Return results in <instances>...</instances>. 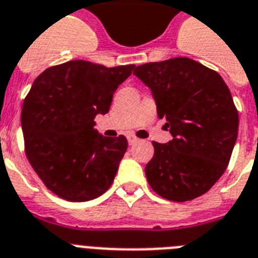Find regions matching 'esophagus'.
<instances>
[{
  "mask_svg": "<svg viewBox=\"0 0 258 258\" xmlns=\"http://www.w3.org/2000/svg\"><path fill=\"white\" fill-rule=\"evenodd\" d=\"M127 140H128L130 146H133V144H135L139 139H138L135 135H128V136H127Z\"/></svg>",
  "mask_w": 258,
  "mask_h": 258,
  "instance_id": "1",
  "label": "esophagus"
}]
</instances>
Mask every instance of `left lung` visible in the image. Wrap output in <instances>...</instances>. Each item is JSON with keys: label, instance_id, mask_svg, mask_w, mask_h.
<instances>
[{"label": "left lung", "instance_id": "1", "mask_svg": "<svg viewBox=\"0 0 258 258\" xmlns=\"http://www.w3.org/2000/svg\"><path fill=\"white\" fill-rule=\"evenodd\" d=\"M151 90L172 140L154 142L146 165L151 188L172 202L204 195L221 177L238 134V112L216 71L189 58H171L134 70Z\"/></svg>", "mask_w": 258, "mask_h": 258}]
</instances>
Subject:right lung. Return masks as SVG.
Here are the masks:
<instances>
[{"instance_id":"obj_1","label":"right lung","mask_w":258,"mask_h":258,"mask_svg":"<svg viewBox=\"0 0 258 258\" xmlns=\"http://www.w3.org/2000/svg\"><path fill=\"white\" fill-rule=\"evenodd\" d=\"M134 69L70 60L45 70L31 86L21 112L26 156L59 198L89 202L111 187L127 139L103 136L94 119L107 114L112 94Z\"/></svg>"}]
</instances>
